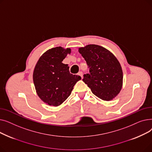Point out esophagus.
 Here are the masks:
<instances>
[{"label":"esophagus","instance_id":"obj_1","mask_svg":"<svg viewBox=\"0 0 152 152\" xmlns=\"http://www.w3.org/2000/svg\"><path fill=\"white\" fill-rule=\"evenodd\" d=\"M78 75L80 76L81 77V78H83V72L82 71H79L78 73Z\"/></svg>","mask_w":152,"mask_h":152}]
</instances>
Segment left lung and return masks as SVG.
Listing matches in <instances>:
<instances>
[{
	"label": "left lung",
	"instance_id": "1",
	"mask_svg": "<svg viewBox=\"0 0 152 152\" xmlns=\"http://www.w3.org/2000/svg\"><path fill=\"white\" fill-rule=\"evenodd\" d=\"M79 52L89 68L83 81L97 97L106 101L113 100L121 90L123 79L121 65L115 56L95 44L79 48Z\"/></svg>",
	"mask_w": 152,
	"mask_h": 152
}]
</instances>
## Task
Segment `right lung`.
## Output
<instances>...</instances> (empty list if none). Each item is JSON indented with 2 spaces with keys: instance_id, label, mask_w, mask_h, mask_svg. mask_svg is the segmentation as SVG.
Instances as JSON below:
<instances>
[{
  "instance_id": "add662e5",
  "label": "right lung",
  "mask_w": 152,
  "mask_h": 152,
  "mask_svg": "<svg viewBox=\"0 0 152 152\" xmlns=\"http://www.w3.org/2000/svg\"><path fill=\"white\" fill-rule=\"evenodd\" d=\"M71 49L57 47L46 51L37 62L33 81L39 98L50 106L57 107L69 96L80 76L69 73L67 64L62 63Z\"/></svg>"
}]
</instances>
